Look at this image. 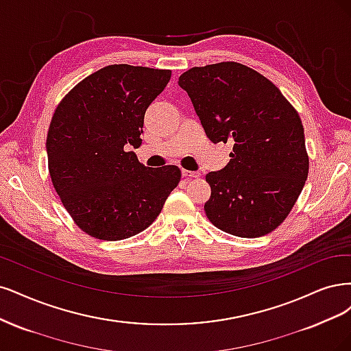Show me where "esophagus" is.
<instances>
[{"mask_svg":"<svg viewBox=\"0 0 351 351\" xmlns=\"http://www.w3.org/2000/svg\"><path fill=\"white\" fill-rule=\"evenodd\" d=\"M182 176L186 179H192V178H199V173L192 172V171H185V169H182Z\"/></svg>","mask_w":351,"mask_h":351,"instance_id":"34e87169","label":"esophagus"}]
</instances>
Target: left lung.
Wrapping results in <instances>:
<instances>
[{
	"instance_id": "8db88e82",
	"label": "left lung",
	"mask_w": 351,
	"mask_h": 351,
	"mask_svg": "<svg viewBox=\"0 0 351 351\" xmlns=\"http://www.w3.org/2000/svg\"><path fill=\"white\" fill-rule=\"evenodd\" d=\"M207 137L233 144L230 162L210 172L208 220L239 237H259L289 216L309 157L300 117L276 84L239 62L194 66L179 77Z\"/></svg>"
}]
</instances>
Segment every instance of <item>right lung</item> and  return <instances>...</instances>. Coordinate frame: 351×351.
<instances>
[{"label":"right lung","mask_w":351,"mask_h":351,"mask_svg":"<svg viewBox=\"0 0 351 351\" xmlns=\"http://www.w3.org/2000/svg\"><path fill=\"white\" fill-rule=\"evenodd\" d=\"M171 70L108 65L86 77L55 109L47 137L56 194L75 224L101 241L143 232L178 186V166L145 167L130 152L141 145L144 114Z\"/></svg>","instance_id":"right-lung-1"}]
</instances>
